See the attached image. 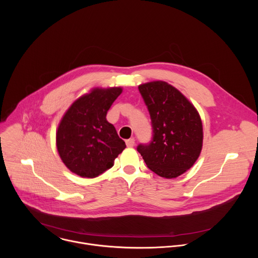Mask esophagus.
Masks as SVG:
<instances>
[{
  "mask_svg": "<svg viewBox=\"0 0 258 258\" xmlns=\"http://www.w3.org/2000/svg\"><path fill=\"white\" fill-rule=\"evenodd\" d=\"M125 144H126L127 147H130V148H131V147H134V146H135V139L132 138V139L126 140V141H125Z\"/></svg>",
  "mask_w": 258,
  "mask_h": 258,
  "instance_id": "1",
  "label": "esophagus"
}]
</instances>
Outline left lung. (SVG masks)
<instances>
[{
	"instance_id": "left-lung-1",
	"label": "left lung",
	"mask_w": 258,
	"mask_h": 258,
	"mask_svg": "<svg viewBox=\"0 0 258 258\" xmlns=\"http://www.w3.org/2000/svg\"><path fill=\"white\" fill-rule=\"evenodd\" d=\"M139 91L149 110L153 140L137 149L153 172L165 178L177 177L194 165L201 153V117L195 106L166 82L146 83Z\"/></svg>"
}]
</instances>
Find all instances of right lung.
Listing matches in <instances>:
<instances>
[{
    "mask_svg": "<svg viewBox=\"0 0 258 258\" xmlns=\"http://www.w3.org/2000/svg\"><path fill=\"white\" fill-rule=\"evenodd\" d=\"M122 88H94L66 110L56 132V146L66 167L82 177H96L112 167L124 150L106 114Z\"/></svg>",
    "mask_w": 258,
    "mask_h": 258,
    "instance_id": "obj_1",
    "label": "right lung"
}]
</instances>
